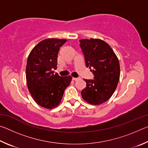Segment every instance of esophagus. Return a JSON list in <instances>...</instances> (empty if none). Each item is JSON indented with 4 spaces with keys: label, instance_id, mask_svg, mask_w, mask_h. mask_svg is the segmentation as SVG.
Here are the masks:
<instances>
[{
    "label": "esophagus",
    "instance_id": "34e87169",
    "mask_svg": "<svg viewBox=\"0 0 148 148\" xmlns=\"http://www.w3.org/2000/svg\"><path fill=\"white\" fill-rule=\"evenodd\" d=\"M81 78L80 77H72V79L74 80V81H77V80L80 79Z\"/></svg>",
    "mask_w": 148,
    "mask_h": 148
}]
</instances>
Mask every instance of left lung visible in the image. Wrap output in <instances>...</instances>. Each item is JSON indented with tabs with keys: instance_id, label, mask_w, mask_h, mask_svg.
<instances>
[{
	"instance_id": "1",
	"label": "left lung",
	"mask_w": 148,
	"mask_h": 148,
	"mask_svg": "<svg viewBox=\"0 0 148 148\" xmlns=\"http://www.w3.org/2000/svg\"><path fill=\"white\" fill-rule=\"evenodd\" d=\"M79 46L86 65L94 74L93 79H84L86 87L81 92L85 101L99 105L108 101L116 90L119 80V60L112 47L101 39H82Z\"/></svg>"
}]
</instances>
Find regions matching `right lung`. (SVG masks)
Listing matches in <instances>:
<instances>
[{
    "instance_id": "right-lung-1",
    "label": "right lung",
    "mask_w": 148,
    "mask_h": 148,
    "mask_svg": "<svg viewBox=\"0 0 148 148\" xmlns=\"http://www.w3.org/2000/svg\"><path fill=\"white\" fill-rule=\"evenodd\" d=\"M66 42L64 39H45L32 49L27 59L28 89L34 101L45 108L58 106L72 78L71 76L61 77L53 71L57 69L60 47Z\"/></svg>"
}]
</instances>
